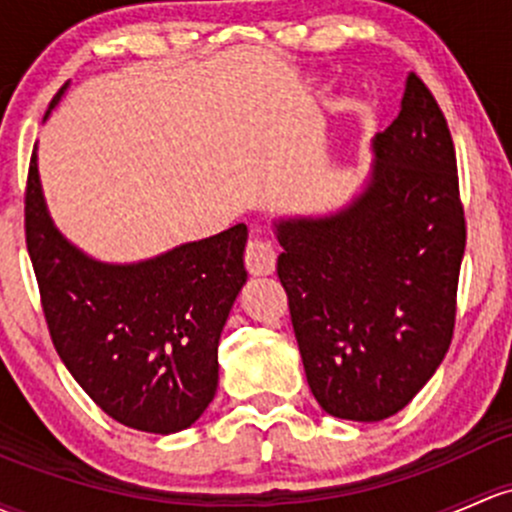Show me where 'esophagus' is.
<instances>
[{"mask_svg": "<svg viewBox=\"0 0 512 512\" xmlns=\"http://www.w3.org/2000/svg\"><path fill=\"white\" fill-rule=\"evenodd\" d=\"M245 265L255 277L272 274L274 267H277V250L272 247V242L260 238V235H257V238H250L245 250Z\"/></svg>", "mask_w": 512, "mask_h": 512, "instance_id": "obj_1", "label": "esophagus"}]
</instances>
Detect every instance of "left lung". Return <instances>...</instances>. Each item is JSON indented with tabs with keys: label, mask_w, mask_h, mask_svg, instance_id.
<instances>
[{
	"label": "left lung",
	"mask_w": 512,
	"mask_h": 512,
	"mask_svg": "<svg viewBox=\"0 0 512 512\" xmlns=\"http://www.w3.org/2000/svg\"><path fill=\"white\" fill-rule=\"evenodd\" d=\"M370 154L341 208L272 220L306 383L353 422L392 417L437 373L466 247L454 142L414 73Z\"/></svg>",
	"instance_id": "1"
}]
</instances>
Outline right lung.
<instances>
[{
	"mask_svg": "<svg viewBox=\"0 0 512 512\" xmlns=\"http://www.w3.org/2000/svg\"><path fill=\"white\" fill-rule=\"evenodd\" d=\"M245 242L247 228L238 223L147 260L102 262L53 223L34 147L26 247L53 346L90 400L125 427L174 434L213 402L220 333L247 282Z\"/></svg>",
	"mask_w": 512,
	"mask_h": 512,
	"instance_id": "add662e5",
	"label": "right lung"
}]
</instances>
